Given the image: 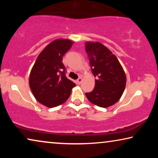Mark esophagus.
Instances as JSON below:
<instances>
[{
    "instance_id": "1",
    "label": "esophagus",
    "mask_w": 158,
    "mask_h": 158,
    "mask_svg": "<svg viewBox=\"0 0 158 158\" xmlns=\"http://www.w3.org/2000/svg\"><path fill=\"white\" fill-rule=\"evenodd\" d=\"M82 81H83V79H82V77H79L78 79L77 80V83L78 84V85H80V84H81V83H82Z\"/></svg>"
}]
</instances>
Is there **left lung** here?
<instances>
[{"label":"left lung","mask_w":158,"mask_h":158,"mask_svg":"<svg viewBox=\"0 0 158 158\" xmlns=\"http://www.w3.org/2000/svg\"><path fill=\"white\" fill-rule=\"evenodd\" d=\"M93 74L96 77L93 91L85 93L90 102L107 108L119 100L125 89L127 77L117 57L100 42H86Z\"/></svg>","instance_id":"1"}]
</instances>
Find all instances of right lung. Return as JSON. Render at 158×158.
I'll return each mask as SVG.
<instances>
[{
    "label": "right lung",
    "mask_w": 158,
    "mask_h": 158,
    "mask_svg": "<svg viewBox=\"0 0 158 158\" xmlns=\"http://www.w3.org/2000/svg\"><path fill=\"white\" fill-rule=\"evenodd\" d=\"M73 41L58 39L47 45L36 58L29 75V87L34 98L49 108L62 104L70 97L75 84L65 76L62 57Z\"/></svg>",
    "instance_id": "add662e5"
}]
</instances>
